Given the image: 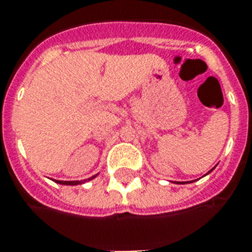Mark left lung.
Segmentation results:
<instances>
[{
    "label": "left lung",
    "mask_w": 252,
    "mask_h": 252,
    "mask_svg": "<svg viewBox=\"0 0 252 252\" xmlns=\"http://www.w3.org/2000/svg\"><path fill=\"white\" fill-rule=\"evenodd\" d=\"M178 183H185V182H178Z\"/></svg>",
    "instance_id": "left-lung-1"
}]
</instances>
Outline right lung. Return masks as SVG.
Returning <instances> with one entry per match:
<instances>
[{"instance_id": "right-lung-1", "label": "right lung", "mask_w": 252, "mask_h": 252, "mask_svg": "<svg viewBox=\"0 0 252 252\" xmlns=\"http://www.w3.org/2000/svg\"><path fill=\"white\" fill-rule=\"evenodd\" d=\"M94 177L96 176H94V177H91V178H88V180H84V181H58L57 183H60V185H80V183H84V182H87V181H91V180H94Z\"/></svg>"}]
</instances>
